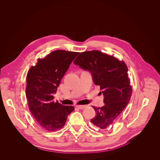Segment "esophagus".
<instances>
[{
    "instance_id": "esophagus-1",
    "label": "esophagus",
    "mask_w": 160,
    "mask_h": 160,
    "mask_svg": "<svg viewBox=\"0 0 160 160\" xmlns=\"http://www.w3.org/2000/svg\"><path fill=\"white\" fill-rule=\"evenodd\" d=\"M76 107L79 109H83L86 108V106L85 105H77Z\"/></svg>"
}]
</instances>
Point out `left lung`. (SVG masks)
<instances>
[{"mask_svg":"<svg viewBox=\"0 0 160 160\" xmlns=\"http://www.w3.org/2000/svg\"><path fill=\"white\" fill-rule=\"evenodd\" d=\"M73 63L88 70L94 83L102 90L105 104L102 108L92 106L96 115L90 122L105 130L123 111L131 99L132 87L128 68L124 62L98 50L80 52Z\"/></svg>","mask_w":160,"mask_h":160,"instance_id":"8db88e82","label":"left lung"}]
</instances>
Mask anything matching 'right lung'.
Returning a JSON list of instances; mask_svg holds the SVG:
<instances>
[{
    "label": "right lung",
    "mask_w": 160,
    "mask_h": 160,
    "mask_svg": "<svg viewBox=\"0 0 160 160\" xmlns=\"http://www.w3.org/2000/svg\"><path fill=\"white\" fill-rule=\"evenodd\" d=\"M79 52L56 50L44 58H38L26 76V95L29 109L44 130L55 131L65 124L73 106L63 105L53 100L61 80Z\"/></svg>",
    "instance_id": "add662e5"
}]
</instances>
